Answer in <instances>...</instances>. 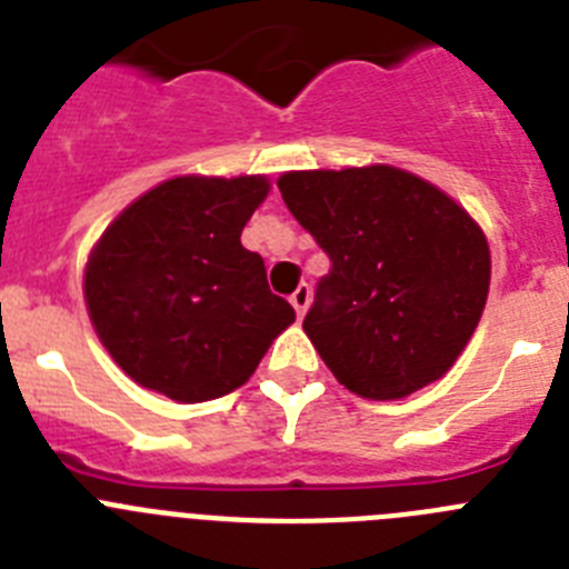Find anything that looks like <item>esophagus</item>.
Returning <instances> with one entry per match:
<instances>
[{
  "instance_id": "1",
  "label": "esophagus",
  "mask_w": 569,
  "mask_h": 569,
  "mask_svg": "<svg viewBox=\"0 0 569 569\" xmlns=\"http://www.w3.org/2000/svg\"><path fill=\"white\" fill-rule=\"evenodd\" d=\"M290 305H293L296 313L305 316V310H308V305H310V288H308V284H299V288L293 290V296H290Z\"/></svg>"
}]
</instances>
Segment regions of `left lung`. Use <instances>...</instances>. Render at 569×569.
<instances>
[{
	"label": "left lung",
	"instance_id": "8db88e82",
	"mask_svg": "<svg viewBox=\"0 0 569 569\" xmlns=\"http://www.w3.org/2000/svg\"><path fill=\"white\" fill-rule=\"evenodd\" d=\"M276 184L333 264L301 328L339 385L393 401L439 381L476 333L490 290L476 219L390 164L290 170Z\"/></svg>",
	"mask_w": 569,
	"mask_h": 569
}]
</instances>
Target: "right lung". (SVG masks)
<instances>
[{
    "instance_id": "add662e5",
    "label": "right lung",
    "mask_w": 569,
    "mask_h": 569,
    "mask_svg": "<svg viewBox=\"0 0 569 569\" xmlns=\"http://www.w3.org/2000/svg\"><path fill=\"white\" fill-rule=\"evenodd\" d=\"M268 176H176L116 216L84 268L99 341L136 385L182 405L233 393L296 321L241 230Z\"/></svg>"
}]
</instances>
